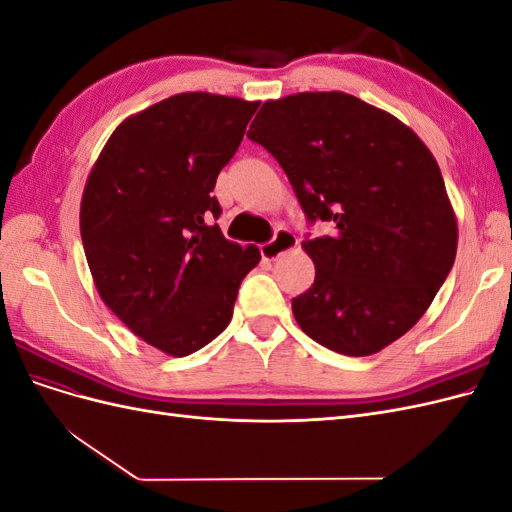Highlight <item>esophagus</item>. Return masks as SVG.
Here are the masks:
<instances>
[{
	"label": "esophagus",
	"mask_w": 512,
	"mask_h": 512,
	"mask_svg": "<svg viewBox=\"0 0 512 512\" xmlns=\"http://www.w3.org/2000/svg\"><path fill=\"white\" fill-rule=\"evenodd\" d=\"M297 237L292 235L290 230H277L275 232V237H273V241H269V243H265L260 247V254H262V258L265 260H277L280 256H284V254H288V252H292L294 247H297Z\"/></svg>",
	"instance_id": "obj_1"
}]
</instances>
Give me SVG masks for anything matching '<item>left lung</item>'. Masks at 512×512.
<instances>
[{
  "mask_svg": "<svg viewBox=\"0 0 512 512\" xmlns=\"http://www.w3.org/2000/svg\"><path fill=\"white\" fill-rule=\"evenodd\" d=\"M250 141L280 162L312 222L314 284L292 299L303 333L346 356L406 335L451 273L457 218L440 166L404 121L344 91L267 100Z\"/></svg>",
  "mask_w": 512,
  "mask_h": 512,
  "instance_id": "8db88e82",
  "label": "left lung"
}]
</instances>
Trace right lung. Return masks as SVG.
<instances>
[{"label": "right lung", "mask_w": 512, "mask_h": 512, "mask_svg": "<svg viewBox=\"0 0 512 512\" xmlns=\"http://www.w3.org/2000/svg\"><path fill=\"white\" fill-rule=\"evenodd\" d=\"M258 102L185 91L123 119L87 177L81 239L100 299L168 356H188L232 318L256 245L228 241L211 194Z\"/></svg>", "instance_id": "1"}]
</instances>
